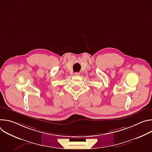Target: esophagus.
Listing matches in <instances>:
<instances>
[{"label": "esophagus", "mask_w": 152, "mask_h": 152, "mask_svg": "<svg viewBox=\"0 0 152 152\" xmlns=\"http://www.w3.org/2000/svg\"><path fill=\"white\" fill-rule=\"evenodd\" d=\"M75 76H79V75H80V73H78V72H76V73H75Z\"/></svg>", "instance_id": "1"}]
</instances>
